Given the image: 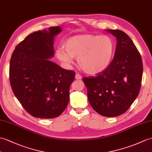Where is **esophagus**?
Here are the masks:
<instances>
[{"instance_id": "esophagus-1", "label": "esophagus", "mask_w": 152, "mask_h": 152, "mask_svg": "<svg viewBox=\"0 0 152 152\" xmlns=\"http://www.w3.org/2000/svg\"><path fill=\"white\" fill-rule=\"evenodd\" d=\"M75 78H76V80H81V79H82V76H81L80 75H79L78 73H77V74H76Z\"/></svg>"}]
</instances>
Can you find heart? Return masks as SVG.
<instances>
[{
	"label": "heart",
	"mask_w": 152,
	"mask_h": 152,
	"mask_svg": "<svg viewBox=\"0 0 152 152\" xmlns=\"http://www.w3.org/2000/svg\"><path fill=\"white\" fill-rule=\"evenodd\" d=\"M63 48L56 52L57 58L66 65L77 58V63L84 72L96 75L103 72L109 65L114 51V43L107 36L91 34L78 35L67 39Z\"/></svg>",
	"instance_id": "heart-1"
}]
</instances>
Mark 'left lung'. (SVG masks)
I'll list each match as a JSON object with an SVG mask.
<instances>
[{"instance_id":"obj_1","label":"left lung","mask_w":152,"mask_h":152,"mask_svg":"<svg viewBox=\"0 0 152 152\" xmlns=\"http://www.w3.org/2000/svg\"><path fill=\"white\" fill-rule=\"evenodd\" d=\"M116 38L113 59L96 76L85 77L88 100L98 114L107 117L128 110L139 93L143 66L142 58L130 37L120 30H106Z\"/></svg>"}]
</instances>
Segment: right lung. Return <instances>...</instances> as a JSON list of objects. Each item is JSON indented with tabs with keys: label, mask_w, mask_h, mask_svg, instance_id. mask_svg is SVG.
I'll list each match as a JSON object with an SVG mask.
<instances>
[{
	"label": "right lung",
	"mask_w": 152,
	"mask_h": 152,
	"mask_svg": "<svg viewBox=\"0 0 152 152\" xmlns=\"http://www.w3.org/2000/svg\"><path fill=\"white\" fill-rule=\"evenodd\" d=\"M61 31L53 26L30 34L17 45L10 60L12 91L31 116L53 118L61 115L69 102V88L75 72L50 61L54 54V37Z\"/></svg>",
	"instance_id": "add662e5"
}]
</instances>
